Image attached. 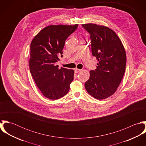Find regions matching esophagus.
<instances>
[{
  "label": "esophagus",
  "mask_w": 146,
  "mask_h": 146,
  "mask_svg": "<svg viewBox=\"0 0 146 146\" xmlns=\"http://www.w3.org/2000/svg\"><path fill=\"white\" fill-rule=\"evenodd\" d=\"M80 71H81V70H80V69H79V68H75V72H76V73L80 72Z\"/></svg>",
  "instance_id": "34e87169"
}]
</instances>
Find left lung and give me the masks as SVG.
Here are the masks:
<instances>
[{"mask_svg": "<svg viewBox=\"0 0 146 146\" xmlns=\"http://www.w3.org/2000/svg\"><path fill=\"white\" fill-rule=\"evenodd\" d=\"M82 26L90 35L92 54L98 62L95 71H90L85 88L94 98L104 100L115 93L123 79L126 62L125 48L110 28L96 23Z\"/></svg>", "mask_w": 146, "mask_h": 146, "instance_id": "1", "label": "left lung"}]
</instances>
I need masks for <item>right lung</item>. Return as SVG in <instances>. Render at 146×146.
<instances>
[{"instance_id": "right-lung-1", "label": "right lung", "mask_w": 146, "mask_h": 146, "mask_svg": "<svg viewBox=\"0 0 146 146\" xmlns=\"http://www.w3.org/2000/svg\"><path fill=\"white\" fill-rule=\"evenodd\" d=\"M78 25H49L33 38L30 44L29 68L42 94L50 100L64 96L74 80V71L59 68L56 62L62 57L64 42Z\"/></svg>"}]
</instances>
